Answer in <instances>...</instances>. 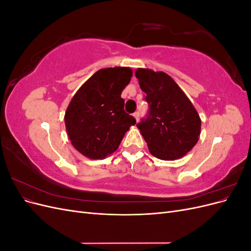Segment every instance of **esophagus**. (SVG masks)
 Wrapping results in <instances>:
<instances>
[{"label":"esophagus","mask_w":251,"mask_h":251,"mask_svg":"<svg viewBox=\"0 0 251 251\" xmlns=\"http://www.w3.org/2000/svg\"><path fill=\"white\" fill-rule=\"evenodd\" d=\"M133 116H134V118L136 119V121L139 120V113H138V112H135V113L133 114Z\"/></svg>","instance_id":"1"}]
</instances>
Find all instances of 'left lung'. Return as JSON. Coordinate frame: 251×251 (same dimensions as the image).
<instances>
[{
  "label": "left lung",
  "mask_w": 251,
  "mask_h": 251,
  "mask_svg": "<svg viewBox=\"0 0 251 251\" xmlns=\"http://www.w3.org/2000/svg\"><path fill=\"white\" fill-rule=\"evenodd\" d=\"M135 75L150 104L148 118L137 125L150 153L161 160L185 156L201 133L194 104L169 74L138 68Z\"/></svg>",
  "instance_id": "8db88e82"
}]
</instances>
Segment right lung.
I'll return each mask as SVG.
<instances>
[{"mask_svg": "<svg viewBox=\"0 0 251 251\" xmlns=\"http://www.w3.org/2000/svg\"><path fill=\"white\" fill-rule=\"evenodd\" d=\"M132 75L130 67L100 69L72 97L65 113L66 131L81 155L94 160L111 155L136 124L121 98Z\"/></svg>", "mask_w": 251, "mask_h": 251, "instance_id": "right-lung-1", "label": "right lung"}]
</instances>
